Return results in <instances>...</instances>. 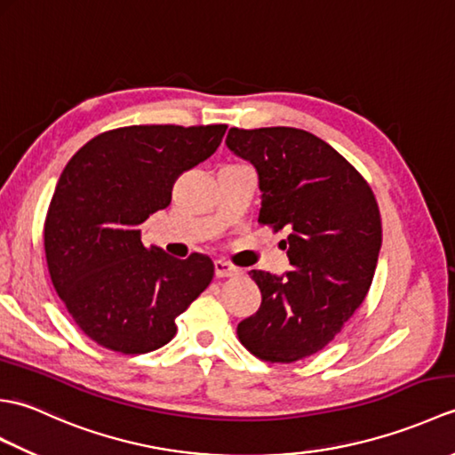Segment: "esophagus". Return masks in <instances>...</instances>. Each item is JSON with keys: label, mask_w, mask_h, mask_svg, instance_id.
Here are the masks:
<instances>
[{"label": "esophagus", "mask_w": 455, "mask_h": 455, "mask_svg": "<svg viewBox=\"0 0 455 455\" xmlns=\"http://www.w3.org/2000/svg\"><path fill=\"white\" fill-rule=\"evenodd\" d=\"M238 267H235L233 264L225 262V259H215V275L217 277H233L238 275Z\"/></svg>", "instance_id": "obj_1"}]
</instances>
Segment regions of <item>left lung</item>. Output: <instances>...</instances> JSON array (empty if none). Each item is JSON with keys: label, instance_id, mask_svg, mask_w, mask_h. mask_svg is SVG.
Segmentation results:
<instances>
[{"label": "left lung", "instance_id": "8db88e82", "mask_svg": "<svg viewBox=\"0 0 455 455\" xmlns=\"http://www.w3.org/2000/svg\"><path fill=\"white\" fill-rule=\"evenodd\" d=\"M227 147L258 172V220L285 228L291 272H248L262 291L236 334L259 360L291 363L334 340L363 303L381 250L371 188L315 134L293 127L230 129Z\"/></svg>", "mask_w": 455, "mask_h": 455}]
</instances>
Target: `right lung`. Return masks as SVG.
Instances as JSON below:
<instances>
[{
    "instance_id": "add662e5",
    "label": "right lung",
    "mask_w": 455,
    "mask_h": 455,
    "mask_svg": "<svg viewBox=\"0 0 455 455\" xmlns=\"http://www.w3.org/2000/svg\"><path fill=\"white\" fill-rule=\"evenodd\" d=\"M227 124H132L92 139L66 164L44 220L58 297L84 334L121 354L158 350L205 291V254L178 259L142 244L140 225L166 209L183 172L207 160Z\"/></svg>"
}]
</instances>
